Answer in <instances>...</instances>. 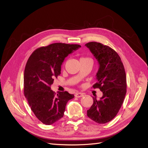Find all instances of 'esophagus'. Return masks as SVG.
I'll use <instances>...</instances> for the list:
<instances>
[{
  "label": "esophagus",
  "mask_w": 148,
  "mask_h": 148,
  "mask_svg": "<svg viewBox=\"0 0 148 148\" xmlns=\"http://www.w3.org/2000/svg\"><path fill=\"white\" fill-rule=\"evenodd\" d=\"M75 96L76 97H82L84 96V94L82 92H77L75 94Z\"/></svg>",
  "instance_id": "34e87169"
}]
</instances>
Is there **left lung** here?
I'll list each match as a JSON object with an SVG mask.
<instances>
[{
    "mask_svg": "<svg viewBox=\"0 0 148 148\" xmlns=\"http://www.w3.org/2000/svg\"><path fill=\"white\" fill-rule=\"evenodd\" d=\"M99 64L96 74L97 82L93 88H99L102 96L93 97V104L87 115L98 123L112 120L122 106L127 92L126 73L120 56L114 49L96 42L85 44Z\"/></svg>",
    "mask_w": 148,
    "mask_h": 148,
    "instance_id": "1",
    "label": "left lung"
}]
</instances>
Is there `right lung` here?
Wrapping results in <instances>:
<instances>
[{
    "label": "right lung",
    "mask_w": 148,
    "mask_h": 148,
    "mask_svg": "<svg viewBox=\"0 0 148 148\" xmlns=\"http://www.w3.org/2000/svg\"><path fill=\"white\" fill-rule=\"evenodd\" d=\"M81 47L78 44L53 43L35 50L26 64L24 94L34 115L47 125L63 117L67 102L74 97L67 91L51 89L53 79L61 73L65 58Z\"/></svg>",
    "instance_id": "1"
}]
</instances>
